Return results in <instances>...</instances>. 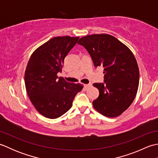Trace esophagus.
I'll list each match as a JSON object with an SVG mask.
<instances>
[{"instance_id":"1","label":"esophagus","mask_w":158,"mask_h":158,"mask_svg":"<svg viewBox=\"0 0 158 158\" xmlns=\"http://www.w3.org/2000/svg\"><path fill=\"white\" fill-rule=\"evenodd\" d=\"M92 86V84H85L84 85V88H85V89H88V88H89V87H91Z\"/></svg>"}]
</instances>
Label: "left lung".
Returning a JSON list of instances; mask_svg holds the SVG:
<instances>
[{"label": "left lung", "instance_id": "1", "mask_svg": "<svg viewBox=\"0 0 158 158\" xmlns=\"http://www.w3.org/2000/svg\"><path fill=\"white\" fill-rule=\"evenodd\" d=\"M95 67H104L105 83H94L99 90L93 106L104 116L120 115L135 100L139 84V69L133 53L113 36L91 35L79 39Z\"/></svg>", "mask_w": 158, "mask_h": 158}]
</instances>
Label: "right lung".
Segmentation results:
<instances>
[{"mask_svg":"<svg viewBox=\"0 0 158 158\" xmlns=\"http://www.w3.org/2000/svg\"><path fill=\"white\" fill-rule=\"evenodd\" d=\"M79 39L52 38L39 47L28 60L24 75L26 92L36 110L47 118H58L68 111L75 95L83 88L81 83L66 82L57 76Z\"/></svg>","mask_w":158,"mask_h":158,"instance_id":"add662e5","label":"right lung"}]
</instances>
